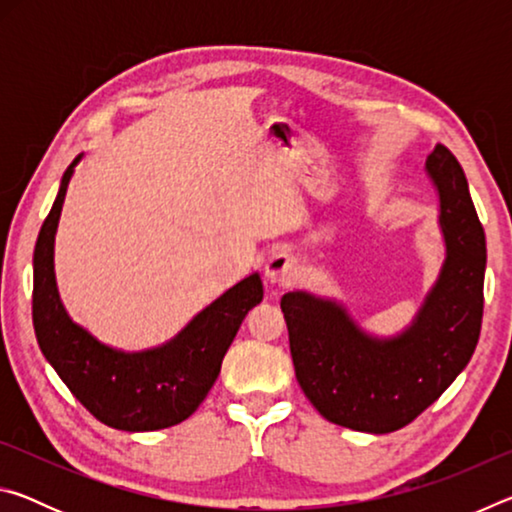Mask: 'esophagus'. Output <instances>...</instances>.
<instances>
[{
  "mask_svg": "<svg viewBox=\"0 0 512 512\" xmlns=\"http://www.w3.org/2000/svg\"><path fill=\"white\" fill-rule=\"evenodd\" d=\"M298 271V262L296 257H293L291 253H287V250H275V253L268 257L266 262V280L271 284H287L293 280V275H296Z\"/></svg>",
  "mask_w": 512,
  "mask_h": 512,
  "instance_id": "1",
  "label": "esophagus"
}]
</instances>
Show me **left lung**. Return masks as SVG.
<instances>
[{
    "label": "left lung",
    "mask_w": 512,
    "mask_h": 512,
    "mask_svg": "<svg viewBox=\"0 0 512 512\" xmlns=\"http://www.w3.org/2000/svg\"><path fill=\"white\" fill-rule=\"evenodd\" d=\"M438 192L445 262L413 323L379 339L336 300L284 293L291 359L307 400L325 420L354 431L406 427L470 363L481 334L485 235L467 178L447 146L427 158Z\"/></svg>",
    "instance_id": "1"
}]
</instances>
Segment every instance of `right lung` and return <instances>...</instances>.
I'll list each match as a JSON object with an SVG mask.
<instances>
[{
	"label": "right lung",
	"instance_id": "1",
	"mask_svg": "<svg viewBox=\"0 0 512 512\" xmlns=\"http://www.w3.org/2000/svg\"><path fill=\"white\" fill-rule=\"evenodd\" d=\"M81 158L63 173L58 196L33 250L36 339L58 377L94 418L121 431L167 429L187 420L210 393L246 314L264 298L262 280L257 273L248 275L160 348L124 352L94 339L88 329L69 318L54 273L58 219Z\"/></svg>",
	"mask_w": 512,
	"mask_h": 512
}]
</instances>
